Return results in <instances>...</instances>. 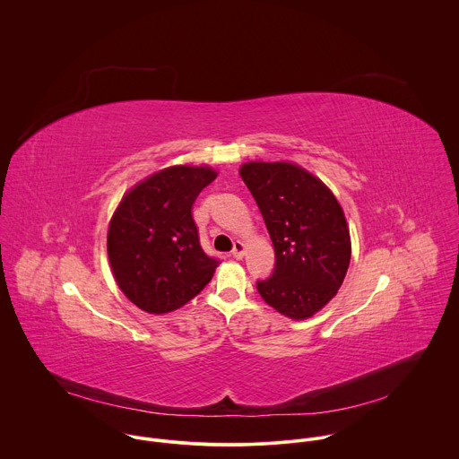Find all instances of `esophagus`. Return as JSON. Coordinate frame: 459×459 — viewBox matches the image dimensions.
<instances>
[{
	"label": "esophagus",
	"mask_w": 459,
	"mask_h": 459,
	"mask_svg": "<svg viewBox=\"0 0 459 459\" xmlns=\"http://www.w3.org/2000/svg\"><path fill=\"white\" fill-rule=\"evenodd\" d=\"M244 255H246V244H244V242H240V240H237V242H235V246H233L231 256H233V258H237V260H242V258H244Z\"/></svg>",
	"instance_id": "esophagus-1"
}]
</instances>
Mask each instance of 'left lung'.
I'll list each match as a JSON object with an SVG mask.
<instances>
[{
    "label": "left lung",
    "mask_w": 459,
    "mask_h": 459,
    "mask_svg": "<svg viewBox=\"0 0 459 459\" xmlns=\"http://www.w3.org/2000/svg\"><path fill=\"white\" fill-rule=\"evenodd\" d=\"M240 178L271 235L276 269L258 281L262 299L292 320L327 305L351 262L345 213L329 186L294 161H247Z\"/></svg>",
    "instance_id": "8db88e82"
}]
</instances>
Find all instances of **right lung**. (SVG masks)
Returning a JSON list of instances; mask_svg holds the SVG:
<instances>
[{"instance_id": "add662e5", "label": "right lung", "mask_w": 459, "mask_h": 459, "mask_svg": "<svg viewBox=\"0 0 459 459\" xmlns=\"http://www.w3.org/2000/svg\"><path fill=\"white\" fill-rule=\"evenodd\" d=\"M217 178L210 165H170L134 185L117 204L107 235L114 280L143 311L161 315L194 299L219 262L206 256L192 206Z\"/></svg>"}]
</instances>
